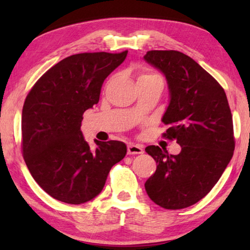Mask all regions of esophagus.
I'll return each instance as SVG.
<instances>
[{"mask_svg":"<svg viewBox=\"0 0 250 250\" xmlns=\"http://www.w3.org/2000/svg\"><path fill=\"white\" fill-rule=\"evenodd\" d=\"M143 146L140 145H134V143H130L128 146V154H142L143 153Z\"/></svg>","mask_w":250,"mask_h":250,"instance_id":"obj_1","label":"esophagus"}]
</instances>
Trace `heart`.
Returning a JSON list of instances; mask_svg holds the SVG:
<instances>
[{
  "label": "heart",
  "mask_w": 250,
  "mask_h": 250,
  "mask_svg": "<svg viewBox=\"0 0 250 250\" xmlns=\"http://www.w3.org/2000/svg\"><path fill=\"white\" fill-rule=\"evenodd\" d=\"M143 80H151V82L159 83L162 87L164 83L162 76L156 73H151V71H143V73L140 74V76H139L138 78V82H143Z\"/></svg>",
  "instance_id": "obj_1"
}]
</instances>
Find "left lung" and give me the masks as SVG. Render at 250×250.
Wrapping results in <instances>:
<instances>
[{"mask_svg":"<svg viewBox=\"0 0 250 250\" xmlns=\"http://www.w3.org/2000/svg\"><path fill=\"white\" fill-rule=\"evenodd\" d=\"M143 58L166 76L170 104L162 117L168 125L163 137L182 147L176 155L158 146L146 147L158 164L146 191L163 208H185L209 193L232 158L229 104L221 84L188 55L150 50Z\"/></svg>","mask_w":250,"mask_h":250,"instance_id":"1","label":"left lung"}]
</instances>
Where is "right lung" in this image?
Wrapping results in <instances>:
<instances>
[{
	"mask_svg": "<svg viewBox=\"0 0 250 250\" xmlns=\"http://www.w3.org/2000/svg\"><path fill=\"white\" fill-rule=\"evenodd\" d=\"M119 54L71 55L34 84L22 111V149L33 179L55 200L83 204L103 191L111 167L125 158L120 141L95 140L91 149L80 126L99 101L104 79L120 66Z\"/></svg>",
	"mask_w": 250,
	"mask_h": 250,
	"instance_id": "obj_1",
	"label": "right lung"
}]
</instances>
